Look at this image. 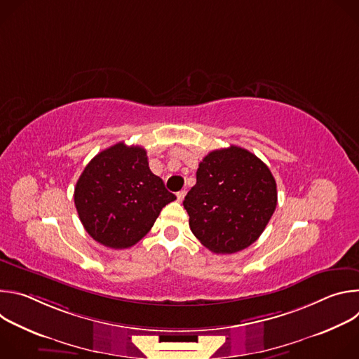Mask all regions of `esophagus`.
Listing matches in <instances>:
<instances>
[{"instance_id":"1","label":"esophagus","mask_w":359,"mask_h":359,"mask_svg":"<svg viewBox=\"0 0 359 359\" xmlns=\"http://www.w3.org/2000/svg\"><path fill=\"white\" fill-rule=\"evenodd\" d=\"M184 196H186V191H184V190H180V191H177V193H176V197H177V201H183V198H184Z\"/></svg>"}]
</instances>
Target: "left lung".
Here are the masks:
<instances>
[{"label":"left lung","mask_w":359,"mask_h":359,"mask_svg":"<svg viewBox=\"0 0 359 359\" xmlns=\"http://www.w3.org/2000/svg\"><path fill=\"white\" fill-rule=\"evenodd\" d=\"M183 206L190 230L204 247L233 254L264 231L277 206V184L266 163L231 144L198 163Z\"/></svg>","instance_id":"obj_1"}]
</instances>
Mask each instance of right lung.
<instances>
[{"label":"right lung","instance_id":"obj_1","mask_svg":"<svg viewBox=\"0 0 359 359\" xmlns=\"http://www.w3.org/2000/svg\"><path fill=\"white\" fill-rule=\"evenodd\" d=\"M176 196L149 169L146 150L119 142L86 165L74 200L88 234L109 248H128L143 238Z\"/></svg>","mask_w":359,"mask_h":359}]
</instances>
